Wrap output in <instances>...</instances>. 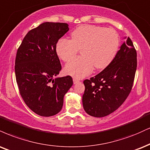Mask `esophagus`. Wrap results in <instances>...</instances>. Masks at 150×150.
I'll use <instances>...</instances> for the list:
<instances>
[{
  "label": "esophagus",
  "instance_id": "esophagus-1",
  "mask_svg": "<svg viewBox=\"0 0 150 150\" xmlns=\"http://www.w3.org/2000/svg\"><path fill=\"white\" fill-rule=\"evenodd\" d=\"M79 82H80V80H77V79H75V78L73 79V84H77V83H79Z\"/></svg>",
  "mask_w": 150,
  "mask_h": 150
}]
</instances>
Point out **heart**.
<instances>
[{
  "mask_svg": "<svg viewBox=\"0 0 150 150\" xmlns=\"http://www.w3.org/2000/svg\"><path fill=\"white\" fill-rule=\"evenodd\" d=\"M72 40L61 38L56 45L58 57L69 61L79 50L82 57L73 59L65 66L67 75L82 78L96 69H103L114 59L120 45L118 34L112 28L83 25L71 33Z\"/></svg>",
  "mask_w": 150,
  "mask_h": 150,
  "instance_id": "1",
  "label": "heart"
}]
</instances>
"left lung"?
<instances>
[{"label":"left lung","mask_w":150,"mask_h":150,"mask_svg":"<svg viewBox=\"0 0 150 150\" xmlns=\"http://www.w3.org/2000/svg\"><path fill=\"white\" fill-rule=\"evenodd\" d=\"M112 62L90 80H85L82 104L88 115L103 117L122 105L131 92L137 68V53L129 38Z\"/></svg>","instance_id":"left-lung-1"}]
</instances>
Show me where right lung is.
<instances>
[{"label":"right lung","instance_id":"obj_1","mask_svg":"<svg viewBox=\"0 0 150 150\" xmlns=\"http://www.w3.org/2000/svg\"><path fill=\"white\" fill-rule=\"evenodd\" d=\"M68 30L66 23H42L26 34L17 50L14 70L19 92L40 116L59 113L73 84L70 76L57 77L61 66L56 45Z\"/></svg>","mask_w":150,"mask_h":150}]
</instances>
